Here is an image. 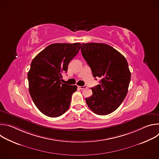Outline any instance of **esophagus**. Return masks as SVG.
I'll use <instances>...</instances> for the list:
<instances>
[{
  "label": "esophagus",
  "mask_w": 159,
  "mask_h": 159,
  "mask_svg": "<svg viewBox=\"0 0 159 159\" xmlns=\"http://www.w3.org/2000/svg\"><path fill=\"white\" fill-rule=\"evenodd\" d=\"M78 87H79L80 89L83 90V89H84L87 88V86H86V85H84V86H78Z\"/></svg>",
  "instance_id": "obj_1"
}]
</instances>
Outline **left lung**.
<instances>
[{
    "label": "left lung",
    "instance_id": "1",
    "mask_svg": "<svg viewBox=\"0 0 159 159\" xmlns=\"http://www.w3.org/2000/svg\"><path fill=\"white\" fill-rule=\"evenodd\" d=\"M81 52L94 77L101 78L99 84L91 88L93 95L85 99L86 103L95 114L109 115L127 94L131 79L128 62L119 52L104 43H83Z\"/></svg>",
    "mask_w": 159,
    "mask_h": 159
}]
</instances>
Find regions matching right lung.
I'll return each instance as SVG.
<instances>
[{
	"mask_svg": "<svg viewBox=\"0 0 159 159\" xmlns=\"http://www.w3.org/2000/svg\"><path fill=\"white\" fill-rule=\"evenodd\" d=\"M81 44H50L33 60L28 73L29 91L37 108L47 116L58 117L68 110L76 85L61 82L70 61L77 55Z\"/></svg>",
	"mask_w": 159,
	"mask_h": 159,
	"instance_id": "obj_1",
	"label": "right lung"
}]
</instances>
